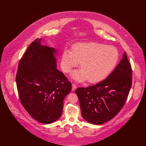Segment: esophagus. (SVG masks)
Listing matches in <instances>:
<instances>
[{
  "label": "esophagus",
  "instance_id": "esophagus-1",
  "mask_svg": "<svg viewBox=\"0 0 146 146\" xmlns=\"http://www.w3.org/2000/svg\"><path fill=\"white\" fill-rule=\"evenodd\" d=\"M72 91H75L76 90V86L74 84H72Z\"/></svg>",
  "mask_w": 146,
  "mask_h": 146
}]
</instances>
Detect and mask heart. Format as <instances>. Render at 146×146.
Masks as SVG:
<instances>
[{"instance_id": "b5f03b06", "label": "heart", "mask_w": 146, "mask_h": 146, "mask_svg": "<svg viewBox=\"0 0 146 146\" xmlns=\"http://www.w3.org/2000/svg\"><path fill=\"white\" fill-rule=\"evenodd\" d=\"M119 54L114 46L97 42H80L73 46V50L65 49L61 56L63 70L69 72L80 62L81 70L74 71L75 80L90 83L100 82L108 76L118 63Z\"/></svg>"}]
</instances>
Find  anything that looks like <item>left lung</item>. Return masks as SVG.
Masks as SVG:
<instances>
[{
	"label": "left lung",
	"mask_w": 146,
	"mask_h": 146,
	"mask_svg": "<svg viewBox=\"0 0 146 146\" xmlns=\"http://www.w3.org/2000/svg\"><path fill=\"white\" fill-rule=\"evenodd\" d=\"M131 85V66L124 52L118 66L105 80L75 91L83 118L95 125L111 120L124 106Z\"/></svg>",
	"instance_id": "8db88e82"
}]
</instances>
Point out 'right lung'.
<instances>
[{
  "instance_id": "1",
  "label": "right lung",
  "mask_w": 146,
  "mask_h": 146,
  "mask_svg": "<svg viewBox=\"0 0 146 146\" xmlns=\"http://www.w3.org/2000/svg\"><path fill=\"white\" fill-rule=\"evenodd\" d=\"M36 39L19 62L16 84L21 104L29 115L45 124L61 117L63 100L72 85L57 69V50Z\"/></svg>"
}]
</instances>
